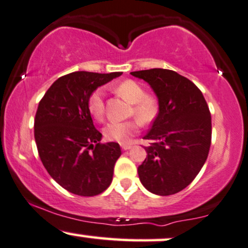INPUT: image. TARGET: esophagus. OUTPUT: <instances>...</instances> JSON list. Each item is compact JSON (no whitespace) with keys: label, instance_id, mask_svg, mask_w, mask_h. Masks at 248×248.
Returning <instances> with one entry per match:
<instances>
[{"label":"esophagus","instance_id":"obj_1","mask_svg":"<svg viewBox=\"0 0 248 248\" xmlns=\"http://www.w3.org/2000/svg\"><path fill=\"white\" fill-rule=\"evenodd\" d=\"M121 146H122V150H123V151H127V150H130L131 147H132L130 144H122Z\"/></svg>","mask_w":248,"mask_h":248}]
</instances>
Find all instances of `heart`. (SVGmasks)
Wrapping results in <instances>:
<instances>
[{
    "label": "heart",
    "instance_id": "obj_1",
    "mask_svg": "<svg viewBox=\"0 0 248 248\" xmlns=\"http://www.w3.org/2000/svg\"><path fill=\"white\" fill-rule=\"evenodd\" d=\"M115 93L125 101L132 104L131 115L140 122L148 125L156 118L159 113V98L154 94H148L144 87L135 80H124L115 87ZM89 111L97 121H102L106 113L104 93L102 89H96L90 96L88 102ZM139 129L137 121L111 122L104 127V136L108 139L118 142H127Z\"/></svg>",
    "mask_w": 248,
    "mask_h": 248
}]
</instances>
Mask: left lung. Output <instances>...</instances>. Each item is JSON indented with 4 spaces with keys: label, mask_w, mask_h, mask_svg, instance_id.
Segmentation results:
<instances>
[{
    "label": "left lung",
    "mask_w": 248,
    "mask_h": 248,
    "mask_svg": "<svg viewBox=\"0 0 248 248\" xmlns=\"http://www.w3.org/2000/svg\"><path fill=\"white\" fill-rule=\"evenodd\" d=\"M152 87L159 113L144 139L147 156L138 175L151 193L168 196L193 182L208 158L211 115L202 92L176 72L164 68L131 72Z\"/></svg>",
    "instance_id": "8db88e82"
}]
</instances>
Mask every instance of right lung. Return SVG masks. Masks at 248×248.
Instances as JSON below:
<instances>
[{"instance_id":"obj_1","label":"right lung","mask_w":248,"mask_h":248,"mask_svg":"<svg viewBox=\"0 0 248 248\" xmlns=\"http://www.w3.org/2000/svg\"><path fill=\"white\" fill-rule=\"evenodd\" d=\"M122 72H74L54 81L39 102L34 139L44 167L69 193L96 196L112 181L122 151L117 142L101 144L88 102L94 90Z\"/></svg>"}]
</instances>
